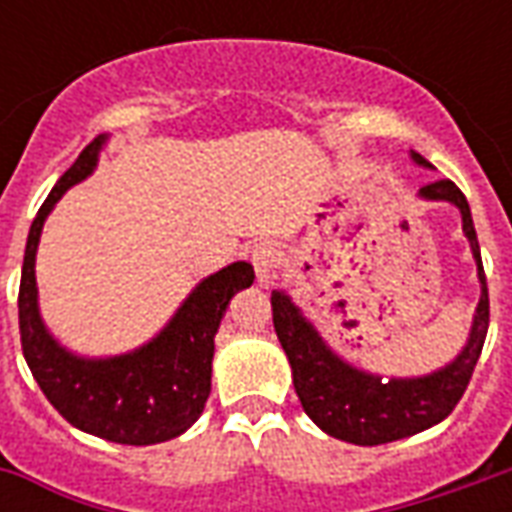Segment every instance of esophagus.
<instances>
[{"instance_id":"34e87169","label":"esophagus","mask_w":512,"mask_h":512,"mask_svg":"<svg viewBox=\"0 0 512 512\" xmlns=\"http://www.w3.org/2000/svg\"><path fill=\"white\" fill-rule=\"evenodd\" d=\"M279 260H282V252L274 244H260L252 249V266H255L260 285H271L277 279Z\"/></svg>"}]
</instances>
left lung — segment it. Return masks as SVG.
<instances>
[{"label": "left lung", "instance_id": "8db88e82", "mask_svg": "<svg viewBox=\"0 0 512 512\" xmlns=\"http://www.w3.org/2000/svg\"><path fill=\"white\" fill-rule=\"evenodd\" d=\"M411 158L419 167H430L414 150H411ZM419 197L452 202L461 211L463 233L469 238L472 255L477 260L480 304L474 310L469 340L450 365H444L430 376L389 378V381L365 370H356L323 343L321 334L301 315L288 293L282 290L271 293L274 329L288 354L301 408L318 428L348 444L376 447L386 441L414 436L419 430L433 428L444 417H450V411L458 406V400L469 386L474 365L483 351L485 334H488V285H485L483 257H480L469 202L463 197V191L447 178L422 186Z\"/></svg>", "mask_w": 512, "mask_h": 512}]
</instances>
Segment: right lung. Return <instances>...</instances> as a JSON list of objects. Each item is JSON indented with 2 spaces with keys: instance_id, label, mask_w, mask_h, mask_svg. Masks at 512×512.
<instances>
[{
  "instance_id": "1",
  "label": "right lung",
  "mask_w": 512,
  "mask_h": 512,
  "mask_svg": "<svg viewBox=\"0 0 512 512\" xmlns=\"http://www.w3.org/2000/svg\"><path fill=\"white\" fill-rule=\"evenodd\" d=\"M104 142L106 136H98L84 147L29 227L18 288V329L32 376L73 428L115 444L142 447L175 439L197 422L211 395L216 329L230 299L255 282V268L238 260L202 279L172 321L131 354L84 359L62 348L43 326L38 310L35 255L40 230L62 194L93 172Z\"/></svg>"
}]
</instances>
